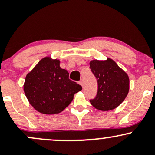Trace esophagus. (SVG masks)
Returning <instances> with one entry per match:
<instances>
[{"mask_svg": "<svg viewBox=\"0 0 155 155\" xmlns=\"http://www.w3.org/2000/svg\"><path fill=\"white\" fill-rule=\"evenodd\" d=\"M79 84L81 85V86L83 87V85H84V81H83L82 79H81L79 81Z\"/></svg>", "mask_w": 155, "mask_h": 155, "instance_id": "34e87169", "label": "esophagus"}]
</instances>
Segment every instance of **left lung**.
Listing matches in <instances>:
<instances>
[{"instance_id": "left-lung-1", "label": "left lung", "mask_w": 155, "mask_h": 155, "mask_svg": "<svg viewBox=\"0 0 155 155\" xmlns=\"http://www.w3.org/2000/svg\"><path fill=\"white\" fill-rule=\"evenodd\" d=\"M90 68L97 81V92L90 104L101 111L114 109L123 102L129 92L127 74L113 60H92Z\"/></svg>"}]
</instances>
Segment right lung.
<instances>
[{
	"label": "right lung",
	"instance_id": "1",
	"mask_svg": "<svg viewBox=\"0 0 155 155\" xmlns=\"http://www.w3.org/2000/svg\"><path fill=\"white\" fill-rule=\"evenodd\" d=\"M82 90L81 85L69 79V73L60 66L59 60L44 58L27 74L24 92L36 111L44 114L63 111Z\"/></svg>",
	"mask_w": 155,
	"mask_h": 155
}]
</instances>
